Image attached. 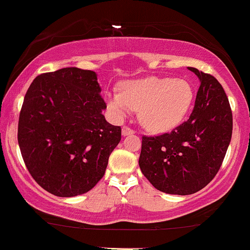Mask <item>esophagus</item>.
Masks as SVG:
<instances>
[{
  "mask_svg": "<svg viewBox=\"0 0 250 250\" xmlns=\"http://www.w3.org/2000/svg\"><path fill=\"white\" fill-rule=\"evenodd\" d=\"M135 131L133 129H130L129 127H123L122 128V136H128V135H133Z\"/></svg>",
  "mask_w": 250,
  "mask_h": 250,
  "instance_id": "esophagus-1",
  "label": "esophagus"
}]
</instances>
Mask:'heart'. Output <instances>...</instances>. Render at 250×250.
Listing matches in <instances>:
<instances>
[{"label":"heart","instance_id":"1","mask_svg":"<svg viewBox=\"0 0 250 250\" xmlns=\"http://www.w3.org/2000/svg\"><path fill=\"white\" fill-rule=\"evenodd\" d=\"M194 101V89L187 80L149 76L122 84L121 91L107 94V107L116 120L131 109L139 110V120L147 130L166 133L185 121Z\"/></svg>","mask_w":250,"mask_h":250}]
</instances>
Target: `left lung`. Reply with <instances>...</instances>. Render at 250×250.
<instances>
[{"instance_id": "8db88e82", "label": "left lung", "mask_w": 250, "mask_h": 250, "mask_svg": "<svg viewBox=\"0 0 250 250\" xmlns=\"http://www.w3.org/2000/svg\"><path fill=\"white\" fill-rule=\"evenodd\" d=\"M199 77L193 113L171 133L142 137L140 169L157 190L189 195L214 179L231 140L228 97L214 76L188 67Z\"/></svg>"}]
</instances>
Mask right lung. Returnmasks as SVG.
<instances>
[{
	"label": "right lung",
	"mask_w": 250,
	"mask_h": 250,
	"mask_svg": "<svg viewBox=\"0 0 250 250\" xmlns=\"http://www.w3.org/2000/svg\"><path fill=\"white\" fill-rule=\"evenodd\" d=\"M97 74L69 67L34 80L17 140L34 180L60 197L82 195L102 179L121 128L107 122Z\"/></svg>",
	"instance_id": "obj_1"
}]
</instances>
